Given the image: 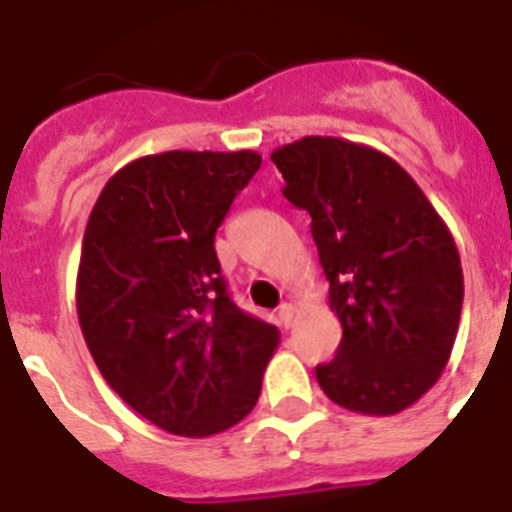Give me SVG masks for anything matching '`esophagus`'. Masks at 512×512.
<instances>
[{"label": "esophagus", "instance_id": "obj_1", "mask_svg": "<svg viewBox=\"0 0 512 512\" xmlns=\"http://www.w3.org/2000/svg\"><path fill=\"white\" fill-rule=\"evenodd\" d=\"M295 315H297L295 305L284 302V305L279 307V323H282L284 328H292V325H295Z\"/></svg>", "mask_w": 512, "mask_h": 512}]
</instances>
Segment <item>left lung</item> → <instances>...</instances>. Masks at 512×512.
<instances>
[{"mask_svg":"<svg viewBox=\"0 0 512 512\" xmlns=\"http://www.w3.org/2000/svg\"><path fill=\"white\" fill-rule=\"evenodd\" d=\"M282 194L312 217V241L330 282L343 338L315 377L330 400L364 415H395L449 364L464 302V274L423 189L361 143L307 135L271 153Z\"/></svg>","mask_w":512,"mask_h":512,"instance_id":"obj_1","label":"left lung"}]
</instances>
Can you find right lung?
<instances>
[{"label":"right lung","instance_id":"add662e5","mask_svg":"<svg viewBox=\"0 0 512 512\" xmlns=\"http://www.w3.org/2000/svg\"><path fill=\"white\" fill-rule=\"evenodd\" d=\"M256 151H166L122 166L89 215L76 277L81 333L104 382L187 438L241 423L279 330L235 305L215 233L259 171Z\"/></svg>","mask_w":512,"mask_h":512}]
</instances>
